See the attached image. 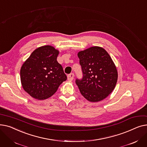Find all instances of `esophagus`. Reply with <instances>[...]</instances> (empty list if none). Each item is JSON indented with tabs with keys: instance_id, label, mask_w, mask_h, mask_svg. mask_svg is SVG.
Segmentation results:
<instances>
[{
	"instance_id": "34e87169",
	"label": "esophagus",
	"mask_w": 147,
	"mask_h": 147,
	"mask_svg": "<svg viewBox=\"0 0 147 147\" xmlns=\"http://www.w3.org/2000/svg\"><path fill=\"white\" fill-rule=\"evenodd\" d=\"M67 78L68 80L69 81H72L74 79V74L73 73H71L67 76Z\"/></svg>"
}]
</instances>
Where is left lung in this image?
Wrapping results in <instances>:
<instances>
[{
  "instance_id": "1",
  "label": "left lung",
  "mask_w": 147,
  "mask_h": 147,
  "mask_svg": "<svg viewBox=\"0 0 147 147\" xmlns=\"http://www.w3.org/2000/svg\"><path fill=\"white\" fill-rule=\"evenodd\" d=\"M83 79H76L81 94L88 101L96 102L106 98L116 85L118 73L108 52L99 46H92L78 53Z\"/></svg>"
}]
</instances>
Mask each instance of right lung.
I'll return each instance as SVG.
<instances>
[{"instance_id": "right-lung-1", "label": "right lung", "mask_w": 147, "mask_h": 147, "mask_svg": "<svg viewBox=\"0 0 147 147\" xmlns=\"http://www.w3.org/2000/svg\"><path fill=\"white\" fill-rule=\"evenodd\" d=\"M59 52L50 45L35 49L20 69L21 85L27 93L38 100L52 96L67 80L63 68L57 60Z\"/></svg>"}]
</instances>
